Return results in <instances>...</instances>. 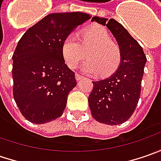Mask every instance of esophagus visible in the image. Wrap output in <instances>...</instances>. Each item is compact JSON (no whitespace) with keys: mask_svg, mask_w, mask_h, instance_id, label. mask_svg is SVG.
I'll return each instance as SVG.
<instances>
[{"mask_svg":"<svg viewBox=\"0 0 161 161\" xmlns=\"http://www.w3.org/2000/svg\"><path fill=\"white\" fill-rule=\"evenodd\" d=\"M75 78H76V80H81V79L84 77L82 76V75L79 74V73H76V74H75Z\"/></svg>","mask_w":161,"mask_h":161,"instance_id":"esophagus-1","label":"esophagus"}]
</instances>
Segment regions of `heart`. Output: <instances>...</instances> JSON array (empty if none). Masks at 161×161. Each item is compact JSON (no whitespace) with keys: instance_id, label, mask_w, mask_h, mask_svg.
Returning <instances> with one entry per match:
<instances>
[{"instance_id":"heart-1","label":"heart","mask_w":161,"mask_h":161,"mask_svg":"<svg viewBox=\"0 0 161 161\" xmlns=\"http://www.w3.org/2000/svg\"><path fill=\"white\" fill-rule=\"evenodd\" d=\"M61 51L70 69L77 68L87 52L89 59L82 65V70L89 73L100 72L102 76L115 71L121 61L120 47L111 40L108 30L101 26L85 29L80 40L75 35H68L63 41Z\"/></svg>"}]
</instances>
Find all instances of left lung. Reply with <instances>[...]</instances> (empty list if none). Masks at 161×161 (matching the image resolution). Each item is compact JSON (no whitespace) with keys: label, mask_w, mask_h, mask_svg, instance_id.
Masks as SVG:
<instances>
[{"label":"left lung","mask_w":161,"mask_h":161,"mask_svg":"<svg viewBox=\"0 0 161 161\" xmlns=\"http://www.w3.org/2000/svg\"><path fill=\"white\" fill-rule=\"evenodd\" d=\"M112 32L121 50V62L110 77L92 81L89 106L94 119L109 125L126 122L133 114L141 95L146 59L142 47L114 19L93 17Z\"/></svg>","instance_id":"1"}]
</instances>
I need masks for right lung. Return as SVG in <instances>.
<instances>
[{"instance_id":"obj_1","label":"right lung","mask_w":161,"mask_h":161,"mask_svg":"<svg viewBox=\"0 0 161 161\" xmlns=\"http://www.w3.org/2000/svg\"><path fill=\"white\" fill-rule=\"evenodd\" d=\"M82 12L51 13L28 28L12 55L13 97L22 115L41 125L59 118L76 85L66 65L62 44L78 26L90 19Z\"/></svg>"}]
</instances>
